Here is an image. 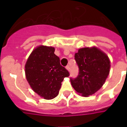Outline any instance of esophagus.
Here are the masks:
<instances>
[{
	"mask_svg": "<svg viewBox=\"0 0 127 127\" xmlns=\"http://www.w3.org/2000/svg\"><path fill=\"white\" fill-rule=\"evenodd\" d=\"M65 68H66V69H67V70H70V67H69V65H67L65 67Z\"/></svg>",
	"mask_w": 127,
	"mask_h": 127,
	"instance_id": "obj_1",
	"label": "esophagus"
}]
</instances>
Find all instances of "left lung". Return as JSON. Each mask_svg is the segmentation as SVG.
Returning a JSON list of instances; mask_svg holds the SVG:
<instances>
[{
  "label": "left lung",
  "mask_w": 127,
  "mask_h": 127,
  "mask_svg": "<svg viewBox=\"0 0 127 127\" xmlns=\"http://www.w3.org/2000/svg\"><path fill=\"white\" fill-rule=\"evenodd\" d=\"M74 58L79 74L74 79L70 78L72 86L84 97L93 95L103 86L109 74L108 57L97 48L92 47L79 49Z\"/></svg>",
  "instance_id": "8db88e82"
}]
</instances>
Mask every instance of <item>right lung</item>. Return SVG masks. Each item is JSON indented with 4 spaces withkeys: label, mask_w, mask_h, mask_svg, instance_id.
<instances>
[{
    "label": "right lung",
    "mask_w": 127,
    "mask_h": 127,
    "mask_svg": "<svg viewBox=\"0 0 127 127\" xmlns=\"http://www.w3.org/2000/svg\"><path fill=\"white\" fill-rule=\"evenodd\" d=\"M55 48L39 46L32 51L26 62L25 76L35 92L44 99L55 98L62 82L69 77L68 70L62 66Z\"/></svg>",
    "instance_id": "add662e5"
}]
</instances>
